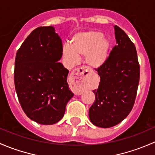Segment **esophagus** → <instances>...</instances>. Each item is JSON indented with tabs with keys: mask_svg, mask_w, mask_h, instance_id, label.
<instances>
[{
	"mask_svg": "<svg viewBox=\"0 0 155 155\" xmlns=\"http://www.w3.org/2000/svg\"><path fill=\"white\" fill-rule=\"evenodd\" d=\"M89 71L85 67L77 68L71 71V78L74 86V92L76 95H81L83 92L81 84L84 82V79L88 76Z\"/></svg>",
	"mask_w": 155,
	"mask_h": 155,
	"instance_id": "esophagus-1",
	"label": "esophagus"
}]
</instances>
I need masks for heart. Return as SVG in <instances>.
<instances>
[{
  "mask_svg": "<svg viewBox=\"0 0 155 155\" xmlns=\"http://www.w3.org/2000/svg\"><path fill=\"white\" fill-rule=\"evenodd\" d=\"M110 42L98 30L79 32L72 36L71 45L64 44L63 53L72 64L77 63L79 55H85V62L90 68H99L104 64L109 55Z\"/></svg>",
  "mask_w": 155,
  "mask_h": 155,
  "instance_id": "1",
  "label": "heart"
}]
</instances>
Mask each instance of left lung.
I'll list each match as a JSON object with an SVG mask.
<instances>
[{
    "instance_id": "left-lung-1",
    "label": "left lung",
    "mask_w": 155,
    "mask_h": 155,
    "mask_svg": "<svg viewBox=\"0 0 155 155\" xmlns=\"http://www.w3.org/2000/svg\"><path fill=\"white\" fill-rule=\"evenodd\" d=\"M116 45L104 64L96 70L101 81L93 90L95 100L89 110V119L98 127H113L130 113L140 81L136 48L120 28L115 25Z\"/></svg>"
}]
</instances>
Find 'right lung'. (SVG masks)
<instances>
[{
	"mask_svg": "<svg viewBox=\"0 0 155 155\" xmlns=\"http://www.w3.org/2000/svg\"><path fill=\"white\" fill-rule=\"evenodd\" d=\"M63 43L52 26L31 32L16 53L14 81L25 114L42 125H53L64 116L74 94L68 88V71L58 63Z\"/></svg>",
	"mask_w": 155,
	"mask_h": 155,
	"instance_id": "add662e5",
	"label": "right lung"
}]
</instances>
